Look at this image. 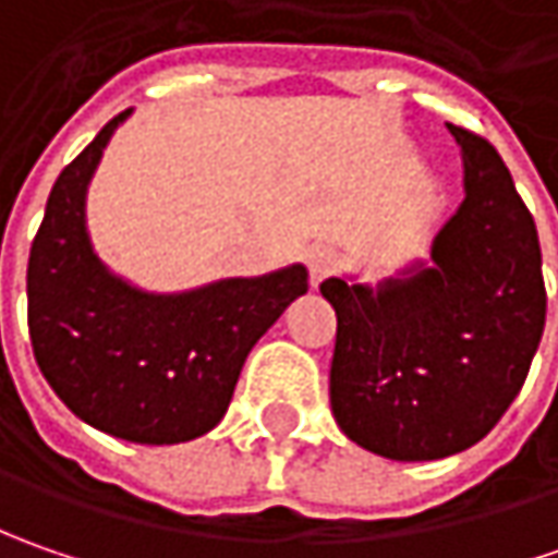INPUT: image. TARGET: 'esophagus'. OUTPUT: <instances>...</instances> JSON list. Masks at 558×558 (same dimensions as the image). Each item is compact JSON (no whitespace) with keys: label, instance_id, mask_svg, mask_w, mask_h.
I'll return each mask as SVG.
<instances>
[{"label":"esophagus","instance_id":"1","mask_svg":"<svg viewBox=\"0 0 558 558\" xmlns=\"http://www.w3.org/2000/svg\"><path fill=\"white\" fill-rule=\"evenodd\" d=\"M307 269H311L313 286H319L323 279H329L335 269H338V254L326 245L311 247V251H307Z\"/></svg>","mask_w":558,"mask_h":558}]
</instances>
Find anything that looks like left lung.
Listing matches in <instances>:
<instances>
[{
    "mask_svg": "<svg viewBox=\"0 0 558 558\" xmlns=\"http://www.w3.org/2000/svg\"><path fill=\"white\" fill-rule=\"evenodd\" d=\"M462 151L465 198L440 226L432 260L378 286L332 276L329 400L338 428L385 460L469 450L525 385L547 323L541 242L504 158L447 123Z\"/></svg>",
    "mask_w": 558,
    "mask_h": 558,
    "instance_id": "obj_1",
    "label": "left lung"
}]
</instances>
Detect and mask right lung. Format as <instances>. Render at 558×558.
<instances>
[{"mask_svg": "<svg viewBox=\"0 0 558 558\" xmlns=\"http://www.w3.org/2000/svg\"><path fill=\"white\" fill-rule=\"evenodd\" d=\"M130 114L108 120L54 180L27 264L33 356L86 425L133 444H183L226 416L251 348L307 294V267L170 294L105 267L86 229V192Z\"/></svg>", "mask_w": 558, "mask_h": 558, "instance_id": "1", "label": "right lung"}]
</instances>
